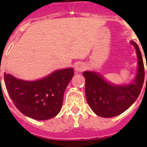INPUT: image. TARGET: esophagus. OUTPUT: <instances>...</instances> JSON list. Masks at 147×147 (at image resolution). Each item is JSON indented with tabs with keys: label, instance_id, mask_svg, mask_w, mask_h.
Listing matches in <instances>:
<instances>
[{
	"label": "esophagus",
	"instance_id": "1",
	"mask_svg": "<svg viewBox=\"0 0 147 147\" xmlns=\"http://www.w3.org/2000/svg\"><path fill=\"white\" fill-rule=\"evenodd\" d=\"M75 70H76L77 72H81L82 71H83L84 69V66L82 63H78V64L75 65Z\"/></svg>",
	"mask_w": 147,
	"mask_h": 147
}]
</instances>
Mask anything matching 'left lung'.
<instances>
[{"label":"left lung","instance_id":"8db88e82","mask_svg":"<svg viewBox=\"0 0 147 147\" xmlns=\"http://www.w3.org/2000/svg\"><path fill=\"white\" fill-rule=\"evenodd\" d=\"M130 43L136 49L138 59L137 72L132 82L115 84L96 72H83L87 103L98 116L109 118L119 115L132 105L140 94L144 81L143 58L137 44L132 40Z\"/></svg>","mask_w":147,"mask_h":147}]
</instances>
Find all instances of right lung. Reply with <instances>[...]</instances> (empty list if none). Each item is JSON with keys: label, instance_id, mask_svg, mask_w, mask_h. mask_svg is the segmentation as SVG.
<instances>
[{"label": "right lung", "instance_id": "right-lung-1", "mask_svg": "<svg viewBox=\"0 0 147 147\" xmlns=\"http://www.w3.org/2000/svg\"><path fill=\"white\" fill-rule=\"evenodd\" d=\"M73 75V68L69 67L35 81L5 73L4 81L10 99L21 113L34 119L46 120L60 112L65 90Z\"/></svg>", "mask_w": 147, "mask_h": 147}]
</instances>
